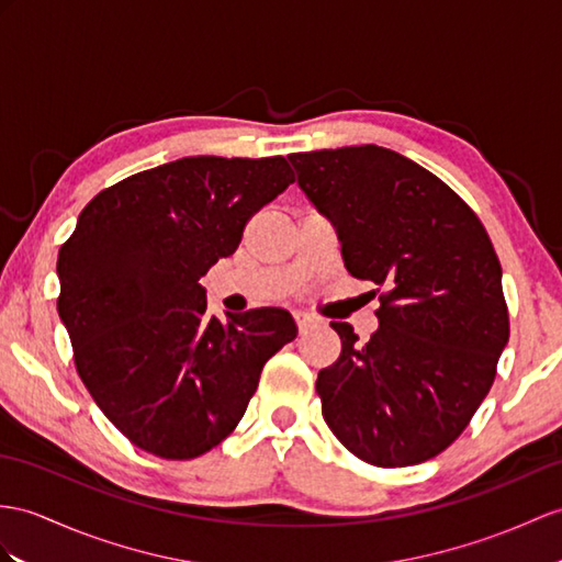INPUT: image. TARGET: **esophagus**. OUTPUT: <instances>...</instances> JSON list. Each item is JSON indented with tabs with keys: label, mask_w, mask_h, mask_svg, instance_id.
I'll list each match as a JSON object with an SVG mask.
<instances>
[{
	"label": "esophagus",
	"mask_w": 562,
	"mask_h": 562,
	"mask_svg": "<svg viewBox=\"0 0 562 562\" xmlns=\"http://www.w3.org/2000/svg\"><path fill=\"white\" fill-rule=\"evenodd\" d=\"M293 319H295V326H297V331H300V334L307 331V328L314 324V319L310 317V314H305V312H295V314H293Z\"/></svg>",
	"instance_id": "34e87169"
}]
</instances>
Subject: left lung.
<instances>
[{"mask_svg":"<svg viewBox=\"0 0 562 562\" xmlns=\"http://www.w3.org/2000/svg\"><path fill=\"white\" fill-rule=\"evenodd\" d=\"M289 159L307 200L334 222L346 269L386 289L367 344L331 322L340 355L317 376L328 429L376 468L431 460L486 398L510 336L486 228L441 178L393 149Z\"/></svg>","mask_w":562,"mask_h":562,"instance_id":"obj_1","label":"left lung"}]
</instances>
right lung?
<instances>
[{
  "instance_id": "right-lung-1",
  "label": "right lung",
  "mask_w": 562,
  "mask_h": 562,
  "mask_svg": "<svg viewBox=\"0 0 562 562\" xmlns=\"http://www.w3.org/2000/svg\"><path fill=\"white\" fill-rule=\"evenodd\" d=\"M293 181L283 157H183L94 195L61 245L57 310L78 374L147 453L190 460L222 443L297 336L279 307L210 317L200 285Z\"/></svg>"
}]
</instances>
